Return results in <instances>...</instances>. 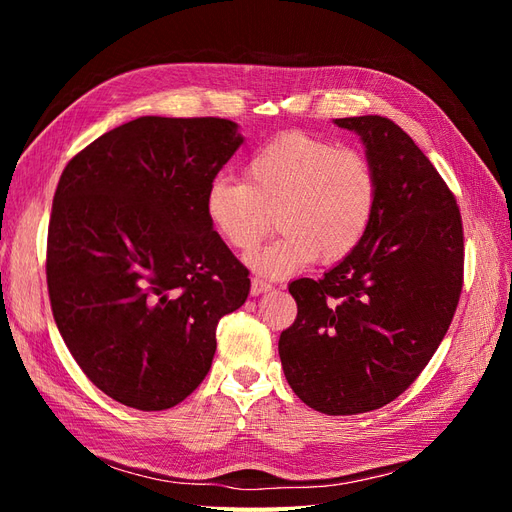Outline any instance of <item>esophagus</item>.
<instances>
[{"label":"esophagus","instance_id":"1","mask_svg":"<svg viewBox=\"0 0 512 512\" xmlns=\"http://www.w3.org/2000/svg\"><path fill=\"white\" fill-rule=\"evenodd\" d=\"M271 290V284L267 280H260V277H252V294L258 297V294Z\"/></svg>","mask_w":512,"mask_h":512}]
</instances>
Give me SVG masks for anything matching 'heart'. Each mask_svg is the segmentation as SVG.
I'll use <instances>...</instances> for the list:
<instances>
[{"label": "heart", "mask_w": 512, "mask_h": 512, "mask_svg": "<svg viewBox=\"0 0 512 512\" xmlns=\"http://www.w3.org/2000/svg\"><path fill=\"white\" fill-rule=\"evenodd\" d=\"M244 179L209 183L205 213L211 228L237 252H252L277 213L282 235L247 258L267 275H288L318 258L320 265L350 256L374 220L378 177L363 153L337 149L303 132L262 145Z\"/></svg>", "instance_id": "b5f03b06"}]
</instances>
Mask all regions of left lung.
Masks as SVG:
<instances>
[{
    "mask_svg": "<svg viewBox=\"0 0 512 512\" xmlns=\"http://www.w3.org/2000/svg\"><path fill=\"white\" fill-rule=\"evenodd\" d=\"M335 126L361 138L376 213L322 280L288 286L299 314L277 348L303 404L346 416L391 404L438 350L461 294L463 228L453 192L397 123L363 115Z\"/></svg>",
    "mask_w": 512,
    "mask_h": 512,
    "instance_id": "left-lung-1",
    "label": "left lung"
}]
</instances>
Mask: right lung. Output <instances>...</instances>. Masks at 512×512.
I'll use <instances>...</instances> for the list:
<instances>
[{
  "label": "right lung",
  "instance_id": "right-lung-1",
  "mask_svg": "<svg viewBox=\"0 0 512 512\" xmlns=\"http://www.w3.org/2000/svg\"><path fill=\"white\" fill-rule=\"evenodd\" d=\"M241 143L228 119L138 117L61 173L46 245L53 318L85 376L123 406L188 397L220 318L250 294V273L205 213L209 183Z\"/></svg>",
  "mask_w": 512,
  "mask_h": 512
}]
</instances>
